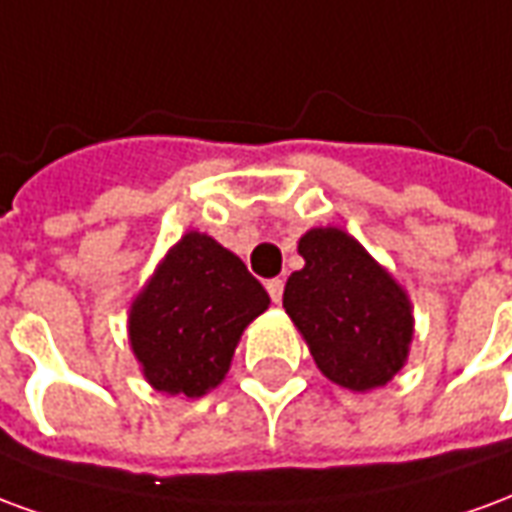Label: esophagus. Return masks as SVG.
Instances as JSON below:
<instances>
[{
    "label": "esophagus",
    "mask_w": 512,
    "mask_h": 512,
    "mask_svg": "<svg viewBox=\"0 0 512 512\" xmlns=\"http://www.w3.org/2000/svg\"><path fill=\"white\" fill-rule=\"evenodd\" d=\"M266 290H268V296H271V301H274V304H279V301H282V290H285V282H282V279H268Z\"/></svg>",
    "instance_id": "obj_1"
}]
</instances>
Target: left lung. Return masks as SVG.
Wrapping results in <instances>:
<instances>
[{"label":"left lung","mask_w":512,"mask_h":512,"mask_svg":"<svg viewBox=\"0 0 512 512\" xmlns=\"http://www.w3.org/2000/svg\"><path fill=\"white\" fill-rule=\"evenodd\" d=\"M299 255L304 268L288 277L282 307L323 376L354 392L392 381L414 334L406 290L337 227L301 235Z\"/></svg>","instance_id":"left-lung-1"}]
</instances>
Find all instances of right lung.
Wrapping results in <instances>:
<instances>
[{
	"mask_svg": "<svg viewBox=\"0 0 512 512\" xmlns=\"http://www.w3.org/2000/svg\"><path fill=\"white\" fill-rule=\"evenodd\" d=\"M268 304L241 257L211 235L186 233L128 312V337L147 384L186 397L219 386L241 334Z\"/></svg>",
	"mask_w": 512,
	"mask_h": 512,
	"instance_id": "obj_1",
	"label": "right lung"
}]
</instances>
